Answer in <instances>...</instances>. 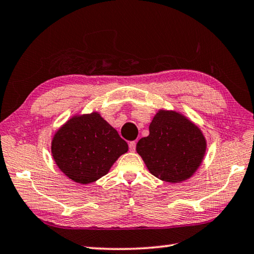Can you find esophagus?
Returning a JSON list of instances; mask_svg holds the SVG:
<instances>
[{
  "label": "esophagus",
  "mask_w": 254,
  "mask_h": 254,
  "mask_svg": "<svg viewBox=\"0 0 254 254\" xmlns=\"http://www.w3.org/2000/svg\"><path fill=\"white\" fill-rule=\"evenodd\" d=\"M135 147H136V143L135 142H130V144H128V148H130L131 152H134L135 151Z\"/></svg>",
  "instance_id": "esophagus-1"
}]
</instances>
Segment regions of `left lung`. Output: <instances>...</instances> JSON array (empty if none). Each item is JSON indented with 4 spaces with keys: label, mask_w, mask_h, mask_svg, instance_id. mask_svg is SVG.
<instances>
[{
    "label": "left lung",
    "mask_w": 254,
    "mask_h": 254,
    "mask_svg": "<svg viewBox=\"0 0 254 254\" xmlns=\"http://www.w3.org/2000/svg\"><path fill=\"white\" fill-rule=\"evenodd\" d=\"M148 130V136L137 142L136 152L152 175L173 184L190 178L207 150L200 128L181 112L161 109Z\"/></svg>",
    "instance_id": "left-lung-1"
}]
</instances>
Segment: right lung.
I'll list each match as a JSON object with an SVG mask.
<instances>
[{
	"label": "right lung",
	"instance_id": "1",
	"mask_svg": "<svg viewBox=\"0 0 254 254\" xmlns=\"http://www.w3.org/2000/svg\"><path fill=\"white\" fill-rule=\"evenodd\" d=\"M52 155L64 175L78 184H90L107 175L128 150L100 113L76 114L54 134Z\"/></svg>",
	"mask_w": 254,
	"mask_h": 254
}]
</instances>
